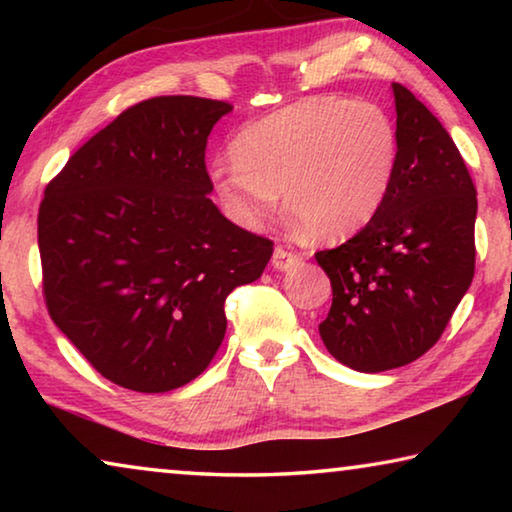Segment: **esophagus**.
<instances>
[{
    "label": "esophagus",
    "instance_id": "34e87169",
    "mask_svg": "<svg viewBox=\"0 0 512 512\" xmlns=\"http://www.w3.org/2000/svg\"><path fill=\"white\" fill-rule=\"evenodd\" d=\"M300 262H302V257L298 253H293V250L282 248V246L275 248L273 259H271V264H273L275 271H289V268L298 266Z\"/></svg>",
    "mask_w": 512,
    "mask_h": 512
}]
</instances>
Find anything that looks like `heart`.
Wrapping results in <instances>:
<instances>
[{"instance_id": "b5f03b06", "label": "heart", "mask_w": 512, "mask_h": 512, "mask_svg": "<svg viewBox=\"0 0 512 512\" xmlns=\"http://www.w3.org/2000/svg\"><path fill=\"white\" fill-rule=\"evenodd\" d=\"M400 137L384 108L343 97H309L250 121L214 162L207 183L221 212L257 228L284 203L320 241L366 228L391 189Z\"/></svg>"}]
</instances>
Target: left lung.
<instances>
[{
    "instance_id": "left-lung-1",
    "label": "left lung",
    "mask_w": 512,
    "mask_h": 512,
    "mask_svg": "<svg viewBox=\"0 0 512 512\" xmlns=\"http://www.w3.org/2000/svg\"><path fill=\"white\" fill-rule=\"evenodd\" d=\"M397 167L366 228L316 262L332 282L318 325L336 361L384 372L422 357L440 339L474 277L476 189L443 124L400 83Z\"/></svg>"
}]
</instances>
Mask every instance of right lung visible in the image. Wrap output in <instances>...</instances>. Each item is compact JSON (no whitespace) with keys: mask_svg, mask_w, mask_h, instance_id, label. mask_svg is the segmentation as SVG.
Returning <instances> with one entry per match:
<instances>
[{"mask_svg":"<svg viewBox=\"0 0 512 512\" xmlns=\"http://www.w3.org/2000/svg\"><path fill=\"white\" fill-rule=\"evenodd\" d=\"M230 110L201 97L137 103L45 189L49 316L112 384L167 393L201 375L228 327L225 298L273 255L207 198V137Z\"/></svg>","mask_w":512,"mask_h":512,"instance_id":"right-lung-1","label":"right lung"}]
</instances>
